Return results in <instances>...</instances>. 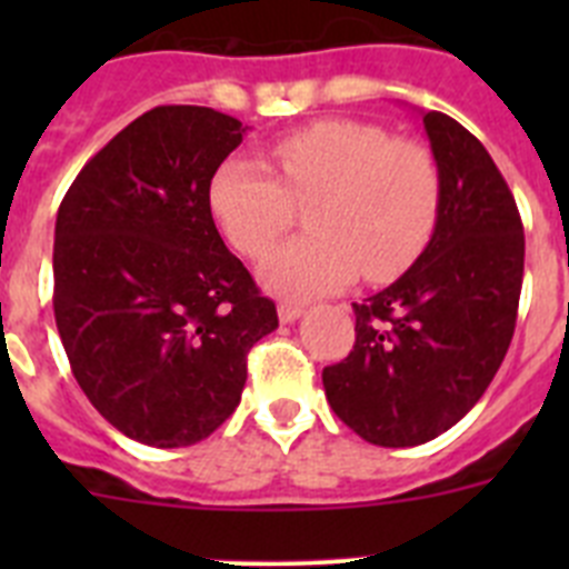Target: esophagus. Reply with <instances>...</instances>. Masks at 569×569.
I'll list each match as a JSON object with an SVG mask.
<instances>
[{"instance_id":"esophagus-1","label":"esophagus","mask_w":569,"mask_h":569,"mask_svg":"<svg viewBox=\"0 0 569 569\" xmlns=\"http://www.w3.org/2000/svg\"><path fill=\"white\" fill-rule=\"evenodd\" d=\"M301 316H305V308H301V305H288V301H284V305H279L281 325H290V321L301 319Z\"/></svg>"}]
</instances>
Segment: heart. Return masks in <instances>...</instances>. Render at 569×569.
Masks as SVG:
<instances>
[{
	"mask_svg": "<svg viewBox=\"0 0 569 569\" xmlns=\"http://www.w3.org/2000/svg\"><path fill=\"white\" fill-rule=\"evenodd\" d=\"M273 162L279 176L228 159L210 182V210L236 250L261 256L288 233L296 204L316 202L313 236L284 241L261 261V284L281 299L336 293L359 273L390 279L433 233L439 168L419 142L390 139L379 124L328 119L279 139Z\"/></svg>",
	"mask_w": 569,
	"mask_h": 569,
	"instance_id": "heart-1",
	"label": "heart"
}]
</instances>
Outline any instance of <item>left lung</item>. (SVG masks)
I'll use <instances>...</instances> for the list:
<instances>
[{
	"mask_svg": "<svg viewBox=\"0 0 569 569\" xmlns=\"http://www.w3.org/2000/svg\"><path fill=\"white\" fill-rule=\"evenodd\" d=\"M441 199L410 270L353 305L356 345L325 367V396L353 433L416 447L465 419L516 330L525 228L505 176L467 128L421 110Z\"/></svg>",
	"mask_w": 569,
	"mask_h": 569,
	"instance_id": "obj_1",
	"label": "left lung"
}]
</instances>
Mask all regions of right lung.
I'll return each mask as SVG.
<instances>
[{
    "instance_id": "1",
    "label": "right lung",
    "mask_w": 569,
    "mask_h": 569,
    "mask_svg": "<svg viewBox=\"0 0 569 569\" xmlns=\"http://www.w3.org/2000/svg\"><path fill=\"white\" fill-rule=\"evenodd\" d=\"M244 133L213 108H153L59 204V339L90 405L142 445L208 439L239 407L250 347L279 328L210 213V182Z\"/></svg>"
}]
</instances>
